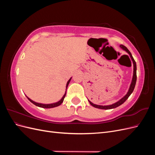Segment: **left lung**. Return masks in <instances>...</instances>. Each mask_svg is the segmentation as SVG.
Returning a JSON list of instances; mask_svg holds the SVG:
<instances>
[{
    "instance_id": "8db88e82",
    "label": "left lung",
    "mask_w": 155,
    "mask_h": 155,
    "mask_svg": "<svg viewBox=\"0 0 155 155\" xmlns=\"http://www.w3.org/2000/svg\"><path fill=\"white\" fill-rule=\"evenodd\" d=\"M120 48H122L123 50H125L127 52L130 57L131 58V59H132L133 61V65H134V71H133V79H132V82H131V84L130 85V88L129 89V91L127 92V94L124 97L121 98V99L118 101V102L115 103V104H112V105H107V106H103V105H96V104H92V103L91 101H90L88 100L89 103H90V104L93 106L94 107H96V108H97V109H105V110H107V109H114V108H116L117 107H118L120 105H121V104H123L127 100V98L129 97V96L132 94V92H133L134 91V88L135 87V85H136V82H137V64H136V62L135 61L134 59V58H133L132 55H131V53L130 52V51L127 49V48L126 47V46H124L123 45H121L120 46Z\"/></svg>"
}]
</instances>
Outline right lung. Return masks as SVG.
I'll return each instance as SVG.
<instances>
[{
	"label": "right lung",
	"instance_id": "1",
	"mask_svg": "<svg viewBox=\"0 0 155 155\" xmlns=\"http://www.w3.org/2000/svg\"><path fill=\"white\" fill-rule=\"evenodd\" d=\"M70 80H71V78H70V79H69V80L68 81V82H67V83L66 88L68 87V84H69ZM66 91H67V90H66ZM65 96H66V92H65L64 96H63V97L61 98V100L60 101H59L58 102H56V103H54V104H39V103H36V102H35V101H32L30 99L29 97H27V98L30 101H31V102L33 104H34L35 105H36V106H37V107H42V108H46V109H49V108H53V107H58V106H59V105H60L63 102V100H64V98Z\"/></svg>",
	"mask_w": 155,
	"mask_h": 155
}]
</instances>
